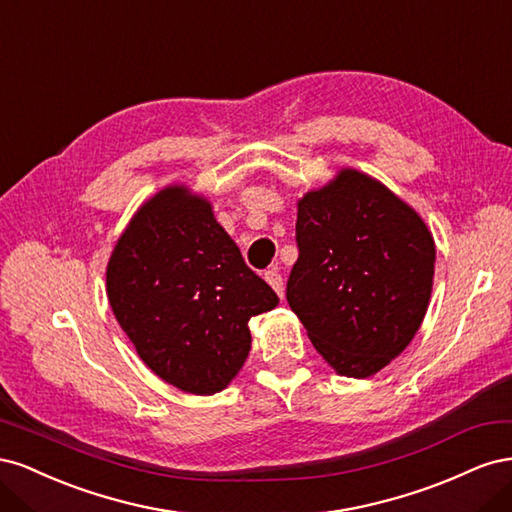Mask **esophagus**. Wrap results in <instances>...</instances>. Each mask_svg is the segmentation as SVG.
<instances>
[{"label": "esophagus", "mask_w": 512, "mask_h": 512, "mask_svg": "<svg viewBox=\"0 0 512 512\" xmlns=\"http://www.w3.org/2000/svg\"><path fill=\"white\" fill-rule=\"evenodd\" d=\"M265 280H267V282H269V286L277 292V297L284 299V280H282V275L277 273V269H269V271H265Z\"/></svg>", "instance_id": "esophagus-1"}]
</instances>
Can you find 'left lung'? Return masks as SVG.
<instances>
[{"instance_id": "obj_1", "label": "left lung", "mask_w": 512, "mask_h": 512, "mask_svg": "<svg viewBox=\"0 0 512 512\" xmlns=\"http://www.w3.org/2000/svg\"><path fill=\"white\" fill-rule=\"evenodd\" d=\"M286 299L337 374L369 378L406 350L425 318L436 243L389 188L354 168L307 192Z\"/></svg>"}]
</instances>
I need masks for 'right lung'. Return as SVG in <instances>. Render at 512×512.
<instances>
[{"mask_svg":"<svg viewBox=\"0 0 512 512\" xmlns=\"http://www.w3.org/2000/svg\"><path fill=\"white\" fill-rule=\"evenodd\" d=\"M106 294L145 365L194 395L226 389L250 354L247 322L280 303L209 200L183 185L134 213L108 260Z\"/></svg>","mask_w":512,"mask_h":512,"instance_id":"1","label":"right lung"}]
</instances>
